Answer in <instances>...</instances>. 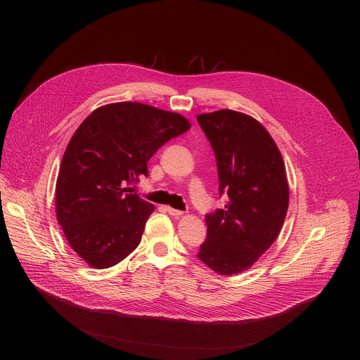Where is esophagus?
Returning <instances> with one entry per match:
<instances>
[{"label":"esophagus","mask_w":360,"mask_h":360,"mask_svg":"<svg viewBox=\"0 0 360 360\" xmlns=\"http://www.w3.org/2000/svg\"><path fill=\"white\" fill-rule=\"evenodd\" d=\"M167 211H168V214H169V215H172V217H181V215H184V212H182V211L174 210V208H171V207H167Z\"/></svg>","instance_id":"obj_1"}]
</instances>
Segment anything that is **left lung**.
I'll list each match as a JSON object with an SVG mask.
<instances>
[{
  "label": "left lung",
  "mask_w": 360,
  "mask_h": 360,
  "mask_svg": "<svg viewBox=\"0 0 360 360\" xmlns=\"http://www.w3.org/2000/svg\"><path fill=\"white\" fill-rule=\"evenodd\" d=\"M196 120L217 158L224 210L207 215L198 258L219 275L249 269L276 240L289 207L281 150L265 127L243 112L219 110Z\"/></svg>",
  "instance_id": "obj_1"
}]
</instances>
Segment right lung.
Segmentation results:
<instances>
[{
  "mask_svg": "<svg viewBox=\"0 0 360 360\" xmlns=\"http://www.w3.org/2000/svg\"><path fill=\"white\" fill-rule=\"evenodd\" d=\"M189 128L184 115L139 102L102 105L78 127L61 161L56 214L91 268L114 266L136 249L155 207L127 186L148 175L160 146Z\"/></svg>",
  "mask_w": 360,
  "mask_h": 360,
  "instance_id": "right-lung-1",
  "label": "right lung"
}]
</instances>
